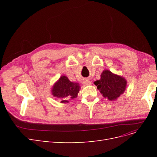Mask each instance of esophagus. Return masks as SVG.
Listing matches in <instances>:
<instances>
[{
  "label": "esophagus",
  "instance_id": "34e87169",
  "mask_svg": "<svg viewBox=\"0 0 157 157\" xmlns=\"http://www.w3.org/2000/svg\"><path fill=\"white\" fill-rule=\"evenodd\" d=\"M82 84H83V85L84 86H89V85H90L92 84V82L90 81V80H84V81L82 82Z\"/></svg>",
  "mask_w": 157,
  "mask_h": 157
}]
</instances>
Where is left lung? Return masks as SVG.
<instances>
[{
    "label": "left lung",
    "instance_id": "left-lung-1",
    "mask_svg": "<svg viewBox=\"0 0 157 157\" xmlns=\"http://www.w3.org/2000/svg\"><path fill=\"white\" fill-rule=\"evenodd\" d=\"M94 84L104 98L110 101H115L125 92L127 80L122 76L105 69L101 73V78L96 80Z\"/></svg>",
    "mask_w": 157,
    "mask_h": 157
}]
</instances>
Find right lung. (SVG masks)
Instances as JSON below:
<instances>
[{
	"instance_id": "right-lung-1",
	"label": "right lung",
	"mask_w": 157,
	"mask_h": 157,
	"mask_svg": "<svg viewBox=\"0 0 157 157\" xmlns=\"http://www.w3.org/2000/svg\"><path fill=\"white\" fill-rule=\"evenodd\" d=\"M80 89L78 83L71 82L67 77L62 75L52 87L51 93L54 97L60 99L61 103H67L69 99L77 97Z\"/></svg>"
}]
</instances>
